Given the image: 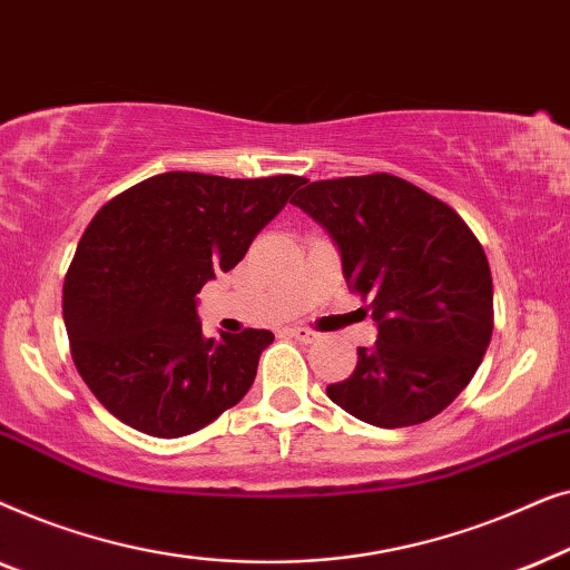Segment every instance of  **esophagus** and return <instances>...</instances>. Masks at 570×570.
<instances>
[{
  "mask_svg": "<svg viewBox=\"0 0 570 570\" xmlns=\"http://www.w3.org/2000/svg\"><path fill=\"white\" fill-rule=\"evenodd\" d=\"M291 334L301 342H316L318 340V334L314 330H306V326H293Z\"/></svg>",
  "mask_w": 570,
  "mask_h": 570,
  "instance_id": "esophagus-1",
  "label": "esophagus"
}]
</instances>
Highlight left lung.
<instances>
[{
    "mask_svg": "<svg viewBox=\"0 0 570 570\" xmlns=\"http://www.w3.org/2000/svg\"><path fill=\"white\" fill-rule=\"evenodd\" d=\"M291 202L330 230L347 287L379 324L350 379L326 386L330 400L379 428L446 410L493 334V277L470 225L392 174L306 181Z\"/></svg>",
    "mask_w": 570,
    "mask_h": 570,
    "instance_id": "left-lung-1",
    "label": "left lung"
}]
</instances>
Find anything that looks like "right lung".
Masks as SVG:
<instances>
[{"label": "right lung", "instance_id": "obj_1", "mask_svg": "<svg viewBox=\"0 0 570 570\" xmlns=\"http://www.w3.org/2000/svg\"><path fill=\"white\" fill-rule=\"evenodd\" d=\"M301 176L170 170L106 202L65 277L72 361L96 400L135 431L178 439L252 389L267 330L205 337L197 293L244 259Z\"/></svg>", "mask_w": 570, "mask_h": 570}]
</instances>
